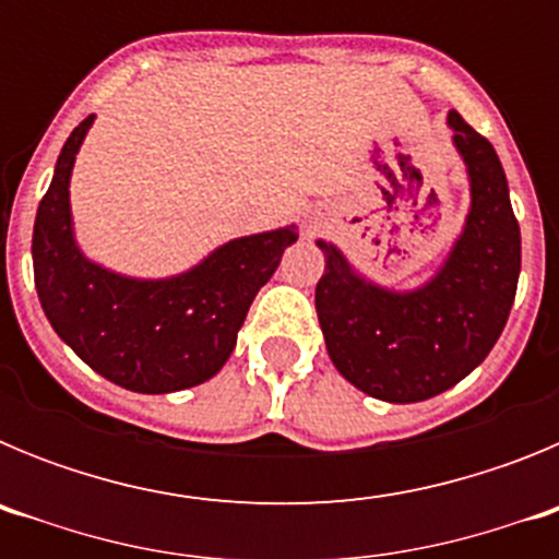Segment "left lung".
Masks as SVG:
<instances>
[{
    "label": "left lung",
    "mask_w": 559,
    "mask_h": 559,
    "mask_svg": "<svg viewBox=\"0 0 559 559\" xmlns=\"http://www.w3.org/2000/svg\"><path fill=\"white\" fill-rule=\"evenodd\" d=\"M453 142L471 173L473 204L445 269L426 288L394 294L364 283L335 246L319 240L324 274L316 313L330 360L360 392L417 403L456 386L496 347L515 302L521 226L498 153L451 111Z\"/></svg>",
    "instance_id": "1"
}]
</instances>
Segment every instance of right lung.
<instances>
[{
  "label": "right lung",
  "mask_w": 559,
  "mask_h": 559,
  "mask_svg": "<svg viewBox=\"0 0 559 559\" xmlns=\"http://www.w3.org/2000/svg\"><path fill=\"white\" fill-rule=\"evenodd\" d=\"M95 114L69 133L33 226V274L49 324L88 367L131 392L199 386L235 349L237 330L296 243L294 226L240 237L173 280H128L88 263L69 218V176Z\"/></svg>",
  "instance_id": "1"
}]
</instances>
